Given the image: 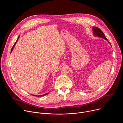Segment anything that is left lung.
Masks as SVG:
<instances>
[{"label":"left lung","mask_w":123,"mask_h":123,"mask_svg":"<svg viewBox=\"0 0 123 123\" xmlns=\"http://www.w3.org/2000/svg\"><path fill=\"white\" fill-rule=\"evenodd\" d=\"M92 30H93V34L94 36L102 37V38L108 41V40L107 39L106 37H105L103 32L99 28H98V27H93Z\"/></svg>","instance_id":"left-lung-1"}]
</instances>
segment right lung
I'll use <instances>...</instances> for the list:
<instances>
[{
	"label": "right lung",
	"mask_w": 123,
	"mask_h": 123,
	"mask_svg": "<svg viewBox=\"0 0 123 123\" xmlns=\"http://www.w3.org/2000/svg\"><path fill=\"white\" fill-rule=\"evenodd\" d=\"M19 36L18 37V38H17V40H16V41L15 42V43H14V44L13 45V46H12V49H11V52L12 51V50H13V48L14 47V46H15V44H16V43L17 42V40H18V38H19ZM48 94H49V93L48 92V93H46V94H43V95H38V96H37V95H34V96H45V95H47Z\"/></svg>",
	"instance_id": "right-lung-1"
}]
</instances>
